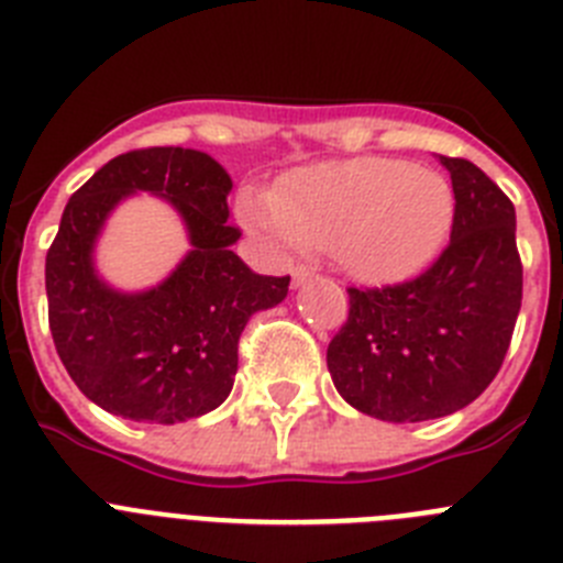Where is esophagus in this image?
<instances>
[{
    "mask_svg": "<svg viewBox=\"0 0 563 563\" xmlns=\"http://www.w3.org/2000/svg\"><path fill=\"white\" fill-rule=\"evenodd\" d=\"M316 276V273H312V267H305V265H298L296 271H292V285L296 287H301V285H307V282H310V278Z\"/></svg>",
    "mask_w": 563,
    "mask_h": 563,
    "instance_id": "esophagus-1",
    "label": "esophagus"
}]
</instances>
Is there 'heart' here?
I'll use <instances>...</instances> for the list:
<instances>
[{
	"instance_id": "1",
	"label": "heart",
	"mask_w": 563,
	"mask_h": 563,
	"mask_svg": "<svg viewBox=\"0 0 563 563\" xmlns=\"http://www.w3.org/2000/svg\"><path fill=\"white\" fill-rule=\"evenodd\" d=\"M454 208V188L434 168L357 157L290 174L273 200L247 194L242 217L273 245L330 251L350 276L389 285L442 251Z\"/></svg>"
}]
</instances>
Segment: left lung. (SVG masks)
<instances>
[{
	"mask_svg": "<svg viewBox=\"0 0 563 563\" xmlns=\"http://www.w3.org/2000/svg\"><path fill=\"white\" fill-rule=\"evenodd\" d=\"M440 163L456 200L449 247L411 282L350 287V318L327 350L338 395L386 422L437 420L474 402L521 310L514 202L471 161Z\"/></svg>",
	"mask_w": 563,
	"mask_h": 563,
	"instance_id": "left-lung-1",
	"label": "left lung"
}]
</instances>
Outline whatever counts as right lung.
<instances>
[{"instance_id":"obj_1","label":"right lung","mask_w":563,"mask_h":563,"mask_svg":"<svg viewBox=\"0 0 563 563\" xmlns=\"http://www.w3.org/2000/svg\"><path fill=\"white\" fill-rule=\"evenodd\" d=\"M231 174L197 148L154 146L98 168L62 213L44 285L53 343L78 389L109 415L174 426L233 389L247 318L282 305L290 276H258L231 251ZM137 190L172 201L192 251L157 288L123 294L95 271L108 213Z\"/></svg>"}]
</instances>
